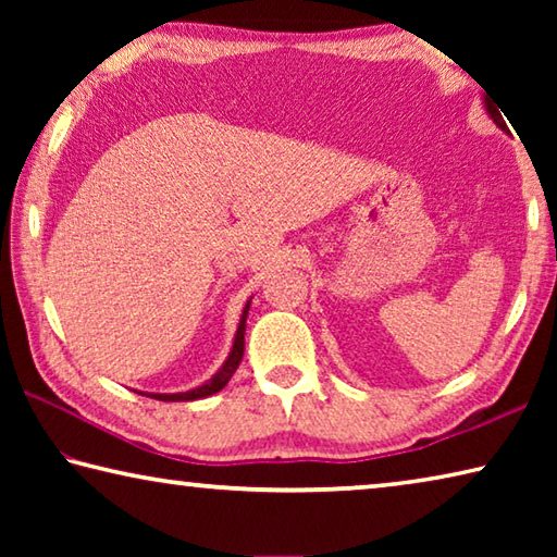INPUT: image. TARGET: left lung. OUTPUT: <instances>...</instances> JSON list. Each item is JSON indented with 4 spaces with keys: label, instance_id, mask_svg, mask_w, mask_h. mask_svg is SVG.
Segmentation results:
<instances>
[{
    "label": "left lung",
    "instance_id": "obj_1",
    "mask_svg": "<svg viewBox=\"0 0 557 557\" xmlns=\"http://www.w3.org/2000/svg\"><path fill=\"white\" fill-rule=\"evenodd\" d=\"M486 110H488V112H492V117H494V120H496V125H502V127H504V120H502V112H498V110H496V108H494V106H492V102H488V100H486Z\"/></svg>",
    "mask_w": 557,
    "mask_h": 557
}]
</instances>
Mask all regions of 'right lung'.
Instances as JSON below:
<instances>
[{"label":"right lung","instance_id":"add662e5","mask_svg":"<svg viewBox=\"0 0 557 557\" xmlns=\"http://www.w3.org/2000/svg\"><path fill=\"white\" fill-rule=\"evenodd\" d=\"M248 309H250V301L248 305H245V309H243V317H240V324H238V332H235V342H233V351H231V356H228V361L223 363V369L213 375V379L209 381V383H203V385H199V388H194V391H186V393H166V395H152V398H157V400H166V403H172V400H199V398H206V395H213V393H219L225 383L231 381V375L235 373V369H238V363H240V358H243V348H245V319H248Z\"/></svg>","mask_w":557,"mask_h":557}]
</instances>
